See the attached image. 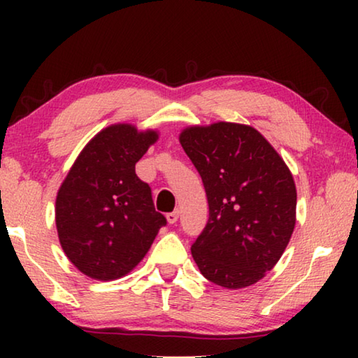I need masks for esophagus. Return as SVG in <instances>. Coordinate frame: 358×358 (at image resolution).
I'll return each mask as SVG.
<instances>
[{
  "mask_svg": "<svg viewBox=\"0 0 358 358\" xmlns=\"http://www.w3.org/2000/svg\"><path fill=\"white\" fill-rule=\"evenodd\" d=\"M178 210H175V211H171V213H167V221H169V224H175L178 221Z\"/></svg>",
  "mask_w": 358,
  "mask_h": 358,
  "instance_id": "obj_1",
  "label": "esophagus"
}]
</instances>
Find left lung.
I'll return each mask as SVG.
<instances>
[{"instance_id":"1","label":"left lung","mask_w":358,"mask_h":358,"mask_svg":"<svg viewBox=\"0 0 358 358\" xmlns=\"http://www.w3.org/2000/svg\"><path fill=\"white\" fill-rule=\"evenodd\" d=\"M180 143L202 177L210 210L192 257L217 286H251L276 265L294 232L292 173L251 126H192Z\"/></svg>"}]
</instances>
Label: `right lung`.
<instances>
[{"mask_svg":"<svg viewBox=\"0 0 358 358\" xmlns=\"http://www.w3.org/2000/svg\"><path fill=\"white\" fill-rule=\"evenodd\" d=\"M157 132L113 124L78 155L57 196L58 238L83 275L110 281L141 262L167 221L155 210L151 187L136 162Z\"/></svg>","mask_w":358,"mask_h":358,"instance_id":"obj_1","label":"right lung"}]
</instances>
